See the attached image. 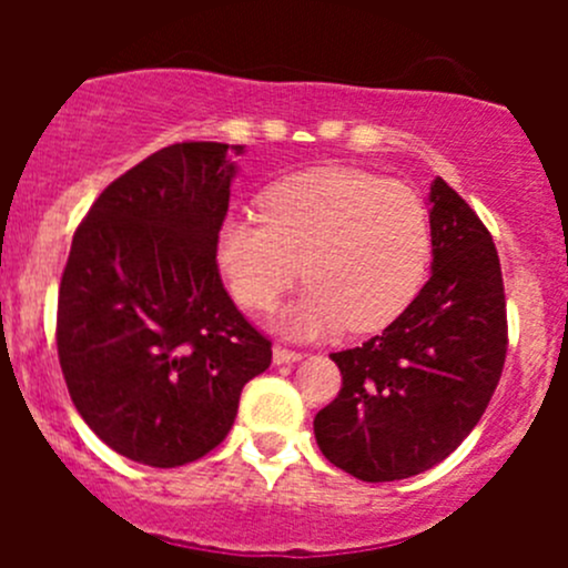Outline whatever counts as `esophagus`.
I'll return each mask as SVG.
<instances>
[{"label": "esophagus", "instance_id": "obj_1", "mask_svg": "<svg viewBox=\"0 0 568 568\" xmlns=\"http://www.w3.org/2000/svg\"><path fill=\"white\" fill-rule=\"evenodd\" d=\"M272 357L277 365H288V363H296V359H302V352H294V348H285V346H274Z\"/></svg>", "mask_w": 568, "mask_h": 568}]
</instances>
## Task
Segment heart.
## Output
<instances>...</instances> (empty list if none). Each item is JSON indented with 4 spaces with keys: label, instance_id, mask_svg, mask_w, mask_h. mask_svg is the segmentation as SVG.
Listing matches in <instances>:
<instances>
[{
    "label": "heart",
    "instance_id": "heart-1",
    "mask_svg": "<svg viewBox=\"0 0 568 568\" xmlns=\"http://www.w3.org/2000/svg\"><path fill=\"white\" fill-rule=\"evenodd\" d=\"M261 216L227 214L216 263L239 305L272 311L300 277L311 283L283 313L294 335L346 324L374 332L406 311L426 280L432 222L415 189L354 168H313L263 189Z\"/></svg>",
    "mask_w": 568,
    "mask_h": 568
}]
</instances>
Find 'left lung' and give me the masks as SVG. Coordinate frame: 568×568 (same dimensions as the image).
I'll return each mask as SVG.
<instances>
[{
	"instance_id": "8db88e82",
	"label": "left lung",
	"mask_w": 568,
	"mask_h": 568,
	"mask_svg": "<svg viewBox=\"0 0 568 568\" xmlns=\"http://www.w3.org/2000/svg\"><path fill=\"white\" fill-rule=\"evenodd\" d=\"M432 277L363 346L329 354L343 387L313 420L316 443L368 484L426 473L478 426L508 348L491 233L443 178L428 194Z\"/></svg>"
}]
</instances>
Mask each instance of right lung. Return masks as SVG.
<instances>
[{"mask_svg":"<svg viewBox=\"0 0 568 568\" xmlns=\"http://www.w3.org/2000/svg\"><path fill=\"white\" fill-rule=\"evenodd\" d=\"M244 145L175 142L112 181L73 233L57 354L73 406L148 467L203 459L231 432L272 343L239 313L216 227Z\"/></svg>","mask_w":568,"mask_h":568,"instance_id":"right-lung-1","label":"right lung"}]
</instances>
